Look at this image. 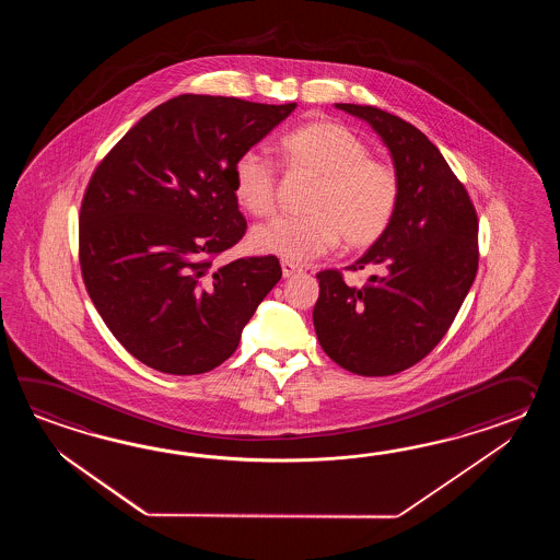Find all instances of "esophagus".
I'll return each instance as SVG.
<instances>
[{
	"label": "esophagus",
	"mask_w": 560,
	"mask_h": 560,
	"mask_svg": "<svg viewBox=\"0 0 560 560\" xmlns=\"http://www.w3.org/2000/svg\"><path fill=\"white\" fill-rule=\"evenodd\" d=\"M280 266H282V275H284V278H290V276H294L296 272H302V268H300L296 262L288 260V258H282Z\"/></svg>",
	"instance_id": "34e87169"
}]
</instances>
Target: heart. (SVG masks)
Segmentation results:
<instances>
[{
	"mask_svg": "<svg viewBox=\"0 0 560 560\" xmlns=\"http://www.w3.org/2000/svg\"><path fill=\"white\" fill-rule=\"evenodd\" d=\"M288 172L314 178L298 218H276L254 228V250L290 260H310L332 250H364L393 222L400 179L388 162L370 158L354 131L330 119H314L288 131L278 142ZM232 190L240 206L264 218L276 212L278 172L258 152H244L232 164Z\"/></svg>",
	"mask_w": 560,
	"mask_h": 560,
	"instance_id": "heart-1",
	"label": "heart"
}]
</instances>
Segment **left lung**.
Returning a JSON list of instances; mask_svg holds the SVG:
<instances>
[{
	"instance_id": "1",
	"label": "left lung",
	"mask_w": 560,
	"mask_h": 560,
	"mask_svg": "<svg viewBox=\"0 0 560 560\" xmlns=\"http://www.w3.org/2000/svg\"><path fill=\"white\" fill-rule=\"evenodd\" d=\"M366 119L393 154L400 196L390 226L357 264L364 285L316 275L312 320L322 350L360 376L415 366L448 332L478 270V218L463 182L422 131L381 107L336 104Z\"/></svg>"
}]
</instances>
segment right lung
<instances>
[{"label":"right lung","mask_w":560,"mask_h":560,"mask_svg":"<svg viewBox=\"0 0 560 560\" xmlns=\"http://www.w3.org/2000/svg\"><path fill=\"white\" fill-rule=\"evenodd\" d=\"M294 107L178 95L145 114L95 167L80 210L85 290L145 366L176 376L220 366L282 278L276 256L214 260L246 234L234 160Z\"/></svg>","instance_id":"right-lung-1"}]
</instances>
